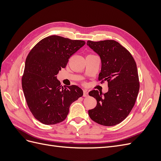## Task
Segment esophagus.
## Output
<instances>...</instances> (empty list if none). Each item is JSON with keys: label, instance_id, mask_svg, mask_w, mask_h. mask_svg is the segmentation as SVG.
Wrapping results in <instances>:
<instances>
[{"label": "esophagus", "instance_id": "esophagus-1", "mask_svg": "<svg viewBox=\"0 0 161 161\" xmlns=\"http://www.w3.org/2000/svg\"><path fill=\"white\" fill-rule=\"evenodd\" d=\"M88 96V92H87L86 90L83 91V97H87Z\"/></svg>", "mask_w": 161, "mask_h": 161}]
</instances>
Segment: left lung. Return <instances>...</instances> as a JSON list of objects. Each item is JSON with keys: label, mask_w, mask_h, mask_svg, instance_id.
I'll return each mask as SVG.
<instances>
[{"label": "left lung", "mask_w": 161, "mask_h": 161, "mask_svg": "<svg viewBox=\"0 0 161 161\" xmlns=\"http://www.w3.org/2000/svg\"><path fill=\"white\" fill-rule=\"evenodd\" d=\"M87 46L101 58L99 80L108 82L104 94L97 90L89 92L97 100V106L89 110L95 122L112 126L121 123L130 113L137 99L140 82L137 66L130 52L114 40L87 41Z\"/></svg>", "instance_id": "8db88e82"}]
</instances>
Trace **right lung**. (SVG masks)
Here are the masks:
<instances>
[{"mask_svg": "<svg viewBox=\"0 0 161 161\" xmlns=\"http://www.w3.org/2000/svg\"><path fill=\"white\" fill-rule=\"evenodd\" d=\"M85 44L82 40L51 36L39 42L29 53L22 88L29 109L41 123L62 122L69 114L70 105L83 95L76 85L62 86L56 75Z\"/></svg>", "mask_w": 161, "mask_h": 161, "instance_id": "1", "label": "right lung"}]
</instances>
